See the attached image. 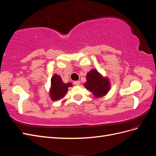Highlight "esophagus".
<instances>
[{"label": "esophagus", "mask_w": 156, "mask_h": 156, "mask_svg": "<svg viewBox=\"0 0 156 156\" xmlns=\"http://www.w3.org/2000/svg\"><path fill=\"white\" fill-rule=\"evenodd\" d=\"M74 84L76 86H79L80 84V81H74Z\"/></svg>", "instance_id": "1"}]
</instances>
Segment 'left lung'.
I'll return each mask as SVG.
<instances>
[{"mask_svg":"<svg viewBox=\"0 0 156 156\" xmlns=\"http://www.w3.org/2000/svg\"><path fill=\"white\" fill-rule=\"evenodd\" d=\"M87 81L83 86L91 92L96 98L106 96L110 90L111 84L107 77L103 76L96 69H92L86 76Z\"/></svg>","mask_w":156,"mask_h":156,"instance_id":"1","label":"left lung"}]
</instances>
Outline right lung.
<instances>
[{
	"instance_id": "1",
	"label": "right lung",
	"mask_w": 156,
	"mask_h": 156,
	"mask_svg": "<svg viewBox=\"0 0 156 156\" xmlns=\"http://www.w3.org/2000/svg\"><path fill=\"white\" fill-rule=\"evenodd\" d=\"M72 83H64L60 75L54 74L51 79V86L49 91L50 99L52 101H58L62 99L67 93L69 87H72Z\"/></svg>"
}]
</instances>
